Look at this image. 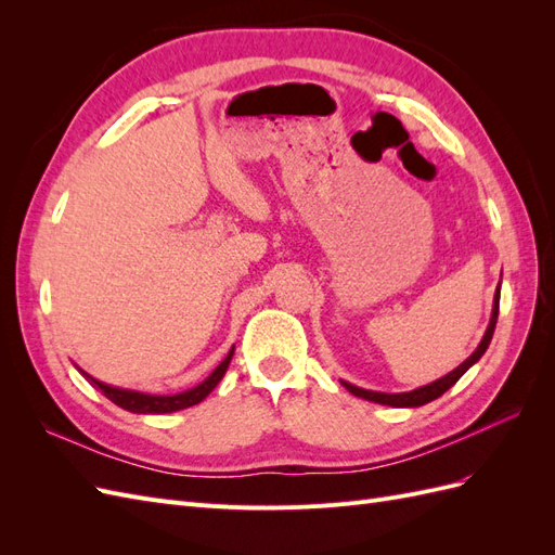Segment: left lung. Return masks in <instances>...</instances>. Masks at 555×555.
I'll return each mask as SVG.
<instances>
[{
    "mask_svg": "<svg viewBox=\"0 0 555 555\" xmlns=\"http://www.w3.org/2000/svg\"><path fill=\"white\" fill-rule=\"evenodd\" d=\"M498 310H500V287L495 289L491 322H489V328H486V333H483V338H481L479 347L456 367V371H451L449 375H444V377H440V379H435V382H430V384H426V386H418V389L408 391V393L367 391V389H361V386H354V384H349V382H343V386H345V389H347L349 393H354V396H359V398H363V400L379 402V405H391V408H422V405H426V402H430V400H435V398H440L447 389H451V386L456 384V382L469 371V367H473V365L483 357V351L489 349L491 338H493L495 322H498Z\"/></svg>",
    "mask_w": 555,
    "mask_h": 555,
    "instance_id": "left-lung-1",
    "label": "left lung"
}]
</instances>
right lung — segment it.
I'll use <instances>...</instances> for the list:
<instances>
[{"mask_svg":"<svg viewBox=\"0 0 555 555\" xmlns=\"http://www.w3.org/2000/svg\"><path fill=\"white\" fill-rule=\"evenodd\" d=\"M231 357H233V347H231L229 354L224 357V361L217 365L204 382L196 384L194 389H188L182 393H173V396H153V393L117 389V386H111V384L94 379L86 371H80V367H78V371H80L82 377H86L94 386V389H99L111 402H115L117 408H122V410L133 412V414H166V412H178V410H184V408L198 405V402L204 400L217 384H220V379L224 377L227 367L231 363Z\"/></svg>","mask_w":555,"mask_h":555,"instance_id":"1","label":"right lung"}]
</instances>
